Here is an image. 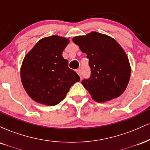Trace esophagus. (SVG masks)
<instances>
[{"label": "esophagus", "mask_w": 150, "mask_h": 150, "mask_svg": "<svg viewBox=\"0 0 150 150\" xmlns=\"http://www.w3.org/2000/svg\"><path fill=\"white\" fill-rule=\"evenodd\" d=\"M76 72H77V73L79 75V76L81 77V75H82V70H81L80 69H77L76 70Z\"/></svg>", "instance_id": "obj_1"}]
</instances>
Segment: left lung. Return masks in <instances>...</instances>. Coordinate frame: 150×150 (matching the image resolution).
<instances>
[{
  "mask_svg": "<svg viewBox=\"0 0 150 150\" xmlns=\"http://www.w3.org/2000/svg\"><path fill=\"white\" fill-rule=\"evenodd\" d=\"M73 42L89 58L91 76L82 84L92 99L101 103L121 95L128 86L131 68L120 44L112 37L97 32L74 37Z\"/></svg>",
  "mask_w": 150,
  "mask_h": 150,
  "instance_id": "obj_1",
  "label": "left lung"
}]
</instances>
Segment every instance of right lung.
<instances>
[{"label":"right lung","instance_id":"add662e5","mask_svg":"<svg viewBox=\"0 0 150 150\" xmlns=\"http://www.w3.org/2000/svg\"><path fill=\"white\" fill-rule=\"evenodd\" d=\"M69 40L57 35L43 38L22 61L20 77L28 95L39 104L55 106L66 96L80 77L68 68L62 53Z\"/></svg>","mask_w":150,"mask_h":150}]
</instances>
